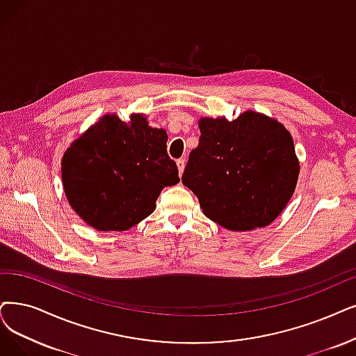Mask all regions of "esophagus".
I'll return each instance as SVG.
<instances>
[{"label":"esophagus","mask_w":356,"mask_h":356,"mask_svg":"<svg viewBox=\"0 0 356 356\" xmlns=\"http://www.w3.org/2000/svg\"><path fill=\"white\" fill-rule=\"evenodd\" d=\"M177 165H178V170H179V174H182L184 168H186V159H178V161H177Z\"/></svg>","instance_id":"esophagus-1"}]
</instances>
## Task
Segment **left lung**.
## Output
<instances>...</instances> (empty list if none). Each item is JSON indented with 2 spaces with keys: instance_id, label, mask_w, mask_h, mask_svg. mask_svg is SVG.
Returning <instances> with one entry per match:
<instances>
[{
  "instance_id": "8db88e82",
  "label": "left lung",
  "mask_w": 356,
  "mask_h": 356,
  "mask_svg": "<svg viewBox=\"0 0 356 356\" xmlns=\"http://www.w3.org/2000/svg\"><path fill=\"white\" fill-rule=\"evenodd\" d=\"M198 125L202 136L181 179L204 215L231 231L272 223L300 174L289 131L252 111L234 121L203 118Z\"/></svg>"
}]
</instances>
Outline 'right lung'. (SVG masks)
I'll use <instances>...</instances> for the list:
<instances>
[{
  "label": "right lung",
  "instance_id": "add662e5",
  "mask_svg": "<svg viewBox=\"0 0 356 356\" xmlns=\"http://www.w3.org/2000/svg\"><path fill=\"white\" fill-rule=\"evenodd\" d=\"M168 134L137 115H106L65 152L64 191L79 216L97 231H127L147 218L161 191L179 182L166 152Z\"/></svg>",
  "mask_w": 356,
  "mask_h": 356
}]
</instances>
